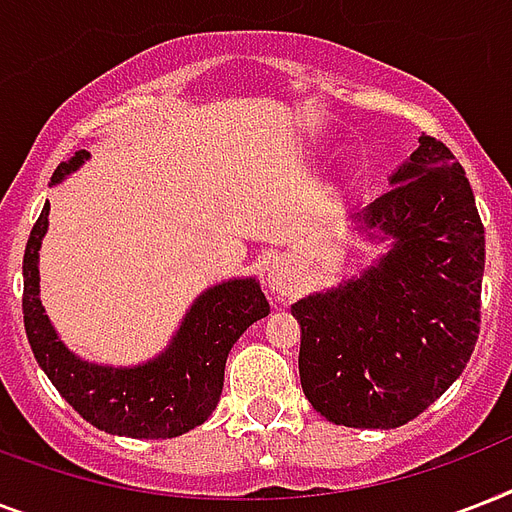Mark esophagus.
Wrapping results in <instances>:
<instances>
[{"label":"esophagus","mask_w":512,"mask_h":512,"mask_svg":"<svg viewBox=\"0 0 512 512\" xmlns=\"http://www.w3.org/2000/svg\"><path fill=\"white\" fill-rule=\"evenodd\" d=\"M268 287L281 297H289L292 295V289L297 287V279H295V265L279 257V260H273L271 268H268Z\"/></svg>","instance_id":"1"}]
</instances>
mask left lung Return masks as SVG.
<instances>
[{"label": "left lung", "mask_w": 512, "mask_h": 512, "mask_svg": "<svg viewBox=\"0 0 512 512\" xmlns=\"http://www.w3.org/2000/svg\"><path fill=\"white\" fill-rule=\"evenodd\" d=\"M356 231L388 252L292 305L305 398L345 428H398L462 374L481 324L486 241L465 170L441 140L388 177Z\"/></svg>", "instance_id": "left-lung-1"}]
</instances>
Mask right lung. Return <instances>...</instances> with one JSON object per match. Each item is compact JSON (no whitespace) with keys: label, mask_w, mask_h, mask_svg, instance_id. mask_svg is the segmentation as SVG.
Here are the masks:
<instances>
[{"label":"right lung","mask_w":512,"mask_h":512,"mask_svg":"<svg viewBox=\"0 0 512 512\" xmlns=\"http://www.w3.org/2000/svg\"><path fill=\"white\" fill-rule=\"evenodd\" d=\"M90 159L76 151L52 172L63 183ZM50 204H44L23 255V324L36 364L84 420L111 436L175 438L215 412L223 393L225 358L255 321L271 313L260 281L228 279L204 289L185 311L170 345L146 364L106 366L76 356L60 340L39 300V249L47 233Z\"/></svg>","instance_id":"right-lung-1"}]
</instances>
